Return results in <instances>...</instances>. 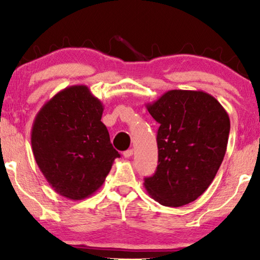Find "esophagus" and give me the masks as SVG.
Masks as SVG:
<instances>
[{
    "mask_svg": "<svg viewBox=\"0 0 260 260\" xmlns=\"http://www.w3.org/2000/svg\"><path fill=\"white\" fill-rule=\"evenodd\" d=\"M134 155V149H129V150H126V151H124L123 152V156L125 158H129V157H131V156Z\"/></svg>",
    "mask_w": 260,
    "mask_h": 260,
    "instance_id": "1",
    "label": "esophagus"
}]
</instances>
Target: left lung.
Returning a JSON list of instances; mask_svg holds the SVG:
<instances>
[{"label":"left lung","mask_w":260,"mask_h":260,"mask_svg":"<svg viewBox=\"0 0 260 260\" xmlns=\"http://www.w3.org/2000/svg\"><path fill=\"white\" fill-rule=\"evenodd\" d=\"M147 110L159 124L158 166L144 179L147 193L158 204L181 207L209 187L226 154L230 117L207 92L170 90Z\"/></svg>","instance_id":"1"}]
</instances>
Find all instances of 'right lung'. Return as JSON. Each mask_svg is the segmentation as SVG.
<instances>
[{
  "label": "right lung",
  "instance_id": "obj_1",
  "mask_svg": "<svg viewBox=\"0 0 260 260\" xmlns=\"http://www.w3.org/2000/svg\"><path fill=\"white\" fill-rule=\"evenodd\" d=\"M103 111V103L86 85H73L35 116L30 134L35 161L49 186L70 200L95 193L120 156L101 120Z\"/></svg>",
  "mask_w": 260,
  "mask_h": 260
}]
</instances>
